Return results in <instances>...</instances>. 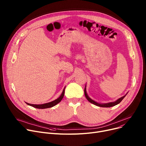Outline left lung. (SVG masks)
Segmentation results:
<instances>
[{
    "mask_svg": "<svg viewBox=\"0 0 146 146\" xmlns=\"http://www.w3.org/2000/svg\"><path fill=\"white\" fill-rule=\"evenodd\" d=\"M84 93H85V95L86 98L87 99V100H88V101H89V102H91V103H92V104H94V105H96V106H98L103 107V108H109V107L113 106H115V105L119 104L121 101V100L123 99V98H124L126 96V95H127V94H126V95L121 97L120 98L116 100V101H115V102H110V103L105 104H98V103L95 102L94 100H93L92 99H91L90 98H89V97L88 96V95H87V94H86V86H85V89H84Z\"/></svg>",
    "mask_w": 146,
    "mask_h": 146,
    "instance_id": "1",
    "label": "left lung"
}]
</instances>
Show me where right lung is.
<instances>
[{"label":"right lung","instance_id":"obj_1","mask_svg":"<svg viewBox=\"0 0 146 146\" xmlns=\"http://www.w3.org/2000/svg\"><path fill=\"white\" fill-rule=\"evenodd\" d=\"M64 92H65V88L64 89V90L62 92V94L61 95V96L58 99L54 100V101L49 102V103L44 104H42V105H34V104H28V103H26V104L28 105H30L31 106H33V107L37 108V109H46V108H51L52 106H54L55 105H56L57 104H58L59 102H61V100L62 99V98L64 96Z\"/></svg>","mask_w":146,"mask_h":146}]
</instances>
